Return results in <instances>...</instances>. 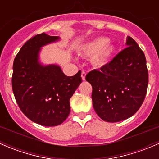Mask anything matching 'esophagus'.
I'll return each mask as SVG.
<instances>
[{
	"label": "esophagus",
	"instance_id": "esophagus-1",
	"mask_svg": "<svg viewBox=\"0 0 159 159\" xmlns=\"http://www.w3.org/2000/svg\"><path fill=\"white\" fill-rule=\"evenodd\" d=\"M85 77H86V72L83 70V71L81 72V78H82L83 81H84V80H85Z\"/></svg>",
	"mask_w": 159,
	"mask_h": 159
}]
</instances>
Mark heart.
I'll return each mask as SVG.
<instances>
[{
    "label": "heart",
    "mask_w": 159,
    "mask_h": 159,
    "mask_svg": "<svg viewBox=\"0 0 159 159\" xmlns=\"http://www.w3.org/2000/svg\"><path fill=\"white\" fill-rule=\"evenodd\" d=\"M108 42L107 38H96L82 46L81 53L87 57H93L94 66L102 68L108 63L115 52V47Z\"/></svg>",
    "instance_id": "heart-1"
}]
</instances>
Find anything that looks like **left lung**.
<instances>
[{"label":"left lung","instance_id":"8db88e82","mask_svg":"<svg viewBox=\"0 0 159 159\" xmlns=\"http://www.w3.org/2000/svg\"><path fill=\"white\" fill-rule=\"evenodd\" d=\"M126 45L111 61L85 77L92 86L94 109L108 122L132 116L146 95L148 72L145 54L131 37H127Z\"/></svg>","mask_w":159,"mask_h":159}]
</instances>
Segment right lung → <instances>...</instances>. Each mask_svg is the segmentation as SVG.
<instances>
[{"label":"right lung","instance_id":"add662e5","mask_svg":"<svg viewBox=\"0 0 159 159\" xmlns=\"http://www.w3.org/2000/svg\"><path fill=\"white\" fill-rule=\"evenodd\" d=\"M57 36L40 34L28 40L13 64L12 89L21 111L34 122L56 126L69 115V100L81 83V71L68 77L57 65L40 62L41 48L59 41Z\"/></svg>","mask_w":159,"mask_h":159}]
</instances>
